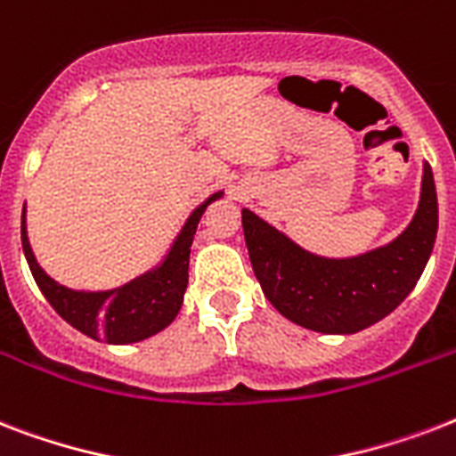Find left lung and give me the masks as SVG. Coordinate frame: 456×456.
I'll list each match as a JSON object with an SVG mask.
<instances>
[{"instance_id": "1", "label": "left lung", "mask_w": 456, "mask_h": 456, "mask_svg": "<svg viewBox=\"0 0 456 456\" xmlns=\"http://www.w3.org/2000/svg\"><path fill=\"white\" fill-rule=\"evenodd\" d=\"M257 281L286 319L319 333H357L381 322L417 286L438 234V196L424 163L419 208L403 234L354 257H322L241 210Z\"/></svg>"}]
</instances>
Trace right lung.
I'll return each mask as SVG.
<instances>
[{"mask_svg": "<svg viewBox=\"0 0 456 456\" xmlns=\"http://www.w3.org/2000/svg\"><path fill=\"white\" fill-rule=\"evenodd\" d=\"M222 193L224 191L213 193L189 215V220L184 222V227L170 246L163 263L110 291H73L53 281L35 260V253L28 241L23 206L20 241H23L25 260L30 265L39 291L45 293L49 305L73 329L89 338L106 340L113 346L139 343L163 331L165 326H170L177 317L179 307L184 303L186 284H189V253H191L193 234L206 208L220 199Z\"/></svg>", "mask_w": 456, "mask_h": 456, "instance_id": "add662e5", "label": "right lung"}]
</instances>
